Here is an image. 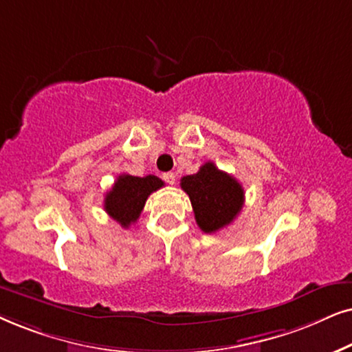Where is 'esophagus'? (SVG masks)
<instances>
[{
    "mask_svg": "<svg viewBox=\"0 0 352 352\" xmlns=\"http://www.w3.org/2000/svg\"><path fill=\"white\" fill-rule=\"evenodd\" d=\"M162 179H164V182H167L168 185H175V182H177V175L173 172H166L162 175Z\"/></svg>",
    "mask_w": 352,
    "mask_h": 352,
    "instance_id": "34e87169",
    "label": "esophagus"
}]
</instances>
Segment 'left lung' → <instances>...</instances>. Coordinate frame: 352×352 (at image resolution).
Listing matches in <instances>:
<instances>
[{"label": "left lung", "instance_id": "1", "mask_svg": "<svg viewBox=\"0 0 352 352\" xmlns=\"http://www.w3.org/2000/svg\"><path fill=\"white\" fill-rule=\"evenodd\" d=\"M180 186L190 196L196 223L204 233H215L227 227L245 204V191L240 182L210 161L193 175L184 177Z\"/></svg>", "mask_w": 352, "mask_h": 352}]
</instances>
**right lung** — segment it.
<instances>
[{
    "label": "right lung",
    "mask_w": 352,
    "mask_h": 352,
    "mask_svg": "<svg viewBox=\"0 0 352 352\" xmlns=\"http://www.w3.org/2000/svg\"><path fill=\"white\" fill-rule=\"evenodd\" d=\"M162 186L164 182L156 175L133 177L122 173L117 177L111 191L106 193L104 210L122 227L129 228L138 220L148 196Z\"/></svg>",
    "instance_id": "add662e5"
}]
</instances>
